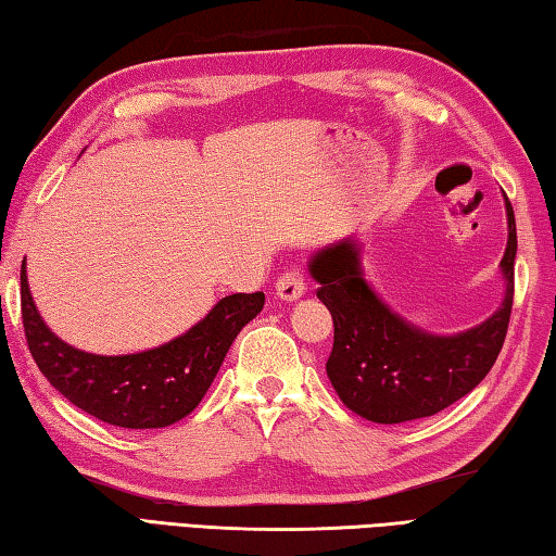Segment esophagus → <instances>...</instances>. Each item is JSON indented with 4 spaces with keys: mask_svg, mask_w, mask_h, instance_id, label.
I'll return each mask as SVG.
<instances>
[{
    "mask_svg": "<svg viewBox=\"0 0 556 556\" xmlns=\"http://www.w3.org/2000/svg\"><path fill=\"white\" fill-rule=\"evenodd\" d=\"M304 290H307V288H304V278H302V274H300L298 268L286 270V274H282L278 278V282H276V294H278L282 302L300 300L302 294H304Z\"/></svg>",
    "mask_w": 556,
    "mask_h": 556,
    "instance_id": "1",
    "label": "esophagus"
}]
</instances>
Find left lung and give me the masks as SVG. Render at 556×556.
Returning <instances> with one entry per match:
<instances>
[{"label":"left lung","mask_w":556,"mask_h":556,"mask_svg":"<svg viewBox=\"0 0 556 556\" xmlns=\"http://www.w3.org/2000/svg\"><path fill=\"white\" fill-rule=\"evenodd\" d=\"M508 240L500 264L504 300L492 316L458 333H432L393 312L365 278L362 244L345 237L309 258L316 298L333 316L326 362L338 399L369 422L399 425L437 415L468 395L504 345L514 304L516 218L504 194Z\"/></svg>","instance_id":"left-lung-1"}]
</instances>
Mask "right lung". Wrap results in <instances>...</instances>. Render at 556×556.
Segmentation results:
<instances>
[{"label":"right lung","mask_w":556,"mask_h":556,"mask_svg":"<svg viewBox=\"0 0 556 556\" xmlns=\"http://www.w3.org/2000/svg\"><path fill=\"white\" fill-rule=\"evenodd\" d=\"M264 292H237L215 302L187 333L129 355H96L64 343L33 302L21 266V316L42 377L84 413L124 429L175 425L201 403L237 333L264 309Z\"/></svg>","instance_id":"1"}]
</instances>
